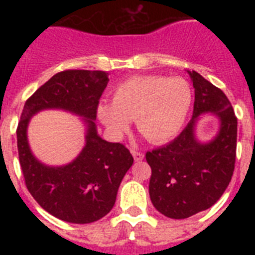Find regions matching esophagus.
<instances>
[{
  "instance_id": "esophagus-1",
  "label": "esophagus",
  "mask_w": 255,
  "mask_h": 255,
  "mask_svg": "<svg viewBox=\"0 0 255 255\" xmlns=\"http://www.w3.org/2000/svg\"><path fill=\"white\" fill-rule=\"evenodd\" d=\"M131 154H132V157H134V159H135V161H136V162L141 161V159L144 158V154H143V153L138 152V150H131Z\"/></svg>"
}]
</instances>
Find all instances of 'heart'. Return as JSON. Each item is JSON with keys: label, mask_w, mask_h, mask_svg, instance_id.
I'll list each match as a JSON object with an SVG mask.
<instances>
[{"label": "heart", "mask_w": 255, "mask_h": 255, "mask_svg": "<svg viewBox=\"0 0 255 255\" xmlns=\"http://www.w3.org/2000/svg\"><path fill=\"white\" fill-rule=\"evenodd\" d=\"M193 105L191 85L182 78L150 75L130 78L115 88L111 103L98 106V117L115 135L128 130L130 120L152 143L176 136Z\"/></svg>", "instance_id": "1"}]
</instances>
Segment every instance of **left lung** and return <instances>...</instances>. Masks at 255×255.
Masks as SVG:
<instances>
[{
    "instance_id": "obj_1",
    "label": "left lung",
    "mask_w": 255,
    "mask_h": 255,
    "mask_svg": "<svg viewBox=\"0 0 255 255\" xmlns=\"http://www.w3.org/2000/svg\"><path fill=\"white\" fill-rule=\"evenodd\" d=\"M194 87L193 117L176 139L147 152L152 168L149 195L153 206L168 218L182 220L211 208L229 186L235 167L238 119L221 89L197 71H188ZM215 114L218 134L208 142L196 138L200 116Z\"/></svg>"
}]
</instances>
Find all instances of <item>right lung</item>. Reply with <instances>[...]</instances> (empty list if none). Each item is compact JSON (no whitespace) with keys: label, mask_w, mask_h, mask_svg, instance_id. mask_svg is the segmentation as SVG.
I'll return each instance as SVG.
<instances>
[{"label":"right lung","mask_w":255,"mask_h":255,"mask_svg":"<svg viewBox=\"0 0 255 255\" xmlns=\"http://www.w3.org/2000/svg\"><path fill=\"white\" fill-rule=\"evenodd\" d=\"M108 73L66 70L52 76L25 102L17 125V150L25 185L49 215L70 224H91L105 217L116 202L119 186L134 158L120 143L98 135L97 107ZM44 109H62L82 117L86 144L78 157L64 166H48L31 152L27 126Z\"/></svg>","instance_id":"obj_1"}]
</instances>
